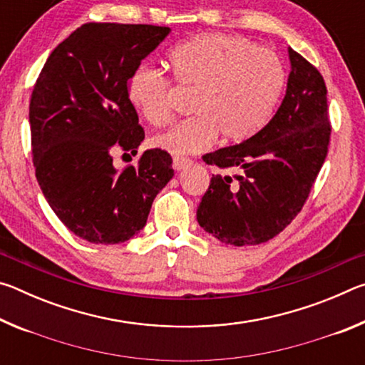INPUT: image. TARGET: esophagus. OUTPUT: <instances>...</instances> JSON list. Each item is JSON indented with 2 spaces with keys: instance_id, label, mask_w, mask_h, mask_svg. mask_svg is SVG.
I'll use <instances>...</instances> for the list:
<instances>
[{
  "instance_id": "esophagus-1",
  "label": "esophagus",
  "mask_w": 365,
  "mask_h": 365,
  "mask_svg": "<svg viewBox=\"0 0 365 365\" xmlns=\"http://www.w3.org/2000/svg\"><path fill=\"white\" fill-rule=\"evenodd\" d=\"M191 163H193V160H190L187 158L175 156L174 158V163H172V168H174L175 170H183V169H187L188 165H191Z\"/></svg>"
}]
</instances>
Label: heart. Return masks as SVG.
Instances as JSON below:
<instances>
[{
    "mask_svg": "<svg viewBox=\"0 0 365 365\" xmlns=\"http://www.w3.org/2000/svg\"><path fill=\"white\" fill-rule=\"evenodd\" d=\"M168 64L180 86L196 90L195 115L182 119L150 140L170 154L205 150L220 133L225 141L255 137L275 114L287 86L277 54L242 36L205 34L170 49ZM127 98L151 125L170 114V83L159 71L138 66L127 82Z\"/></svg>",
    "mask_w": 365,
    "mask_h": 365,
    "instance_id": "1",
    "label": "heart"
}]
</instances>
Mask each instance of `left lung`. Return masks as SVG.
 Listing matches in <instances>:
<instances>
[{"instance_id":"1","label":"left lung","mask_w":365,"mask_h":365,"mask_svg":"<svg viewBox=\"0 0 365 365\" xmlns=\"http://www.w3.org/2000/svg\"><path fill=\"white\" fill-rule=\"evenodd\" d=\"M287 93L261 132L243 143L202 156L206 164L238 170L215 174L197 206L207 233L233 246L277 237L304 205L330 140L327 88L316 67L288 48Z\"/></svg>"}]
</instances>
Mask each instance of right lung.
I'll return each instance as SVG.
<instances>
[{"mask_svg":"<svg viewBox=\"0 0 365 365\" xmlns=\"http://www.w3.org/2000/svg\"><path fill=\"white\" fill-rule=\"evenodd\" d=\"M169 27L83 24L54 48L30 98L36 180L61 222L90 243L115 245L146 225L154 197L174 177L168 151L148 150L119 169L117 150L145 140L127 82Z\"/></svg>","mask_w":365,"mask_h":365,"instance_id":"1","label":"right lung"}]
</instances>
